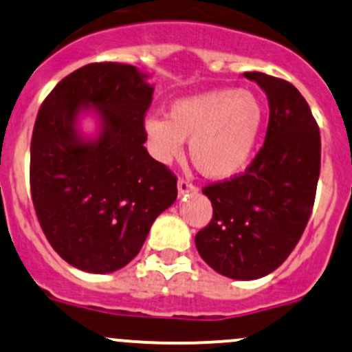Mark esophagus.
Masks as SVG:
<instances>
[{"label": "esophagus", "mask_w": 352, "mask_h": 352, "mask_svg": "<svg viewBox=\"0 0 352 352\" xmlns=\"http://www.w3.org/2000/svg\"><path fill=\"white\" fill-rule=\"evenodd\" d=\"M177 188H179V197H184V195L187 194H195V192H197V187L192 186L188 180L184 179H180L179 182H177Z\"/></svg>", "instance_id": "obj_1"}]
</instances>
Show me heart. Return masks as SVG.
Wrapping results in <instances>:
<instances>
[{
  "instance_id": "1",
  "label": "heart",
  "mask_w": 352,
  "mask_h": 352,
  "mask_svg": "<svg viewBox=\"0 0 352 352\" xmlns=\"http://www.w3.org/2000/svg\"><path fill=\"white\" fill-rule=\"evenodd\" d=\"M265 121L260 99L246 89H212L173 101L168 120L148 116L143 121L148 148L162 164L184 153L190 140L195 168L212 180L239 175L256 148Z\"/></svg>"
}]
</instances>
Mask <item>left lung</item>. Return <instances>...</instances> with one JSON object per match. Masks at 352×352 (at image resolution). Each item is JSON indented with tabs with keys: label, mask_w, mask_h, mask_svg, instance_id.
Instances as JSON below:
<instances>
[{
	"label": "left lung",
	"mask_w": 352,
	"mask_h": 352,
	"mask_svg": "<svg viewBox=\"0 0 352 352\" xmlns=\"http://www.w3.org/2000/svg\"><path fill=\"white\" fill-rule=\"evenodd\" d=\"M265 91V143L243 175L206 187L209 226L195 234L202 260L232 280H256L287 260L309 223L320 173V133L297 87L244 72Z\"/></svg>",
	"instance_id": "8db88e82"
}]
</instances>
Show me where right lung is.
Segmentation results:
<instances>
[{
  "label": "right lung",
  "instance_id": "1",
  "mask_svg": "<svg viewBox=\"0 0 352 352\" xmlns=\"http://www.w3.org/2000/svg\"><path fill=\"white\" fill-rule=\"evenodd\" d=\"M150 76L102 62L74 70L47 96L30 146L36 217L62 260L87 273H113L142 250L153 221L177 199V179L153 160L143 120ZM96 121L87 135L80 123Z\"/></svg>",
  "mask_w": 352,
  "mask_h": 352
}]
</instances>
